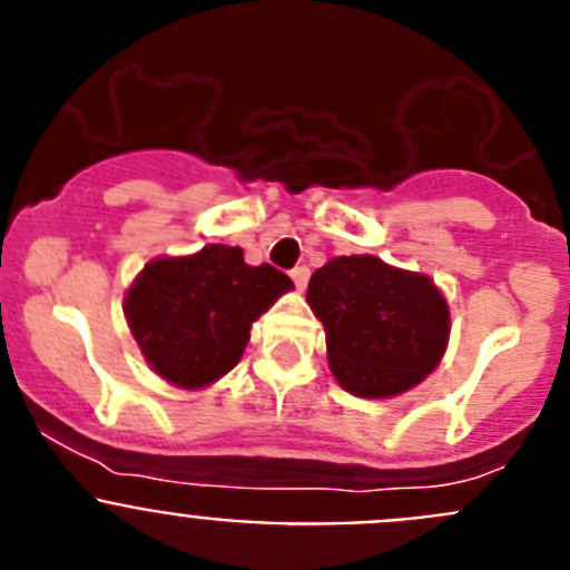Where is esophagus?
<instances>
[{
  "label": "esophagus",
  "instance_id": "esophagus-1",
  "mask_svg": "<svg viewBox=\"0 0 570 570\" xmlns=\"http://www.w3.org/2000/svg\"><path fill=\"white\" fill-rule=\"evenodd\" d=\"M308 276H311V271L305 268V265H296V268L291 271V279H294V285L299 291H305V285H308Z\"/></svg>",
  "mask_w": 570,
  "mask_h": 570
}]
</instances>
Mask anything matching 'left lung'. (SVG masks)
Here are the masks:
<instances>
[{"mask_svg": "<svg viewBox=\"0 0 570 570\" xmlns=\"http://www.w3.org/2000/svg\"><path fill=\"white\" fill-rule=\"evenodd\" d=\"M308 305L328 336V362L345 391L394 396L425 380L448 342V305L428 276L376 256H336L311 276Z\"/></svg>", "mask_w": 570, "mask_h": 570, "instance_id": "left-lung-1", "label": "left lung"}]
</instances>
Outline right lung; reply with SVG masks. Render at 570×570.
Wrapping results in <instances>:
<instances>
[{"mask_svg":"<svg viewBox=\"0 0 570 570\" xmlns=\"http://www.w3.org/2000/svg\"><path fill=\"white\" fill-rule=\"evenodd\" d=\"M291 288L294 282L274 265L250 268L239 248L208 245L194 256L145 265L125 314L156 374L203 387L239 362L250 322Z\"/></svg>","mask_w":570,"mask_h":570,"instance_id":"right-lung-1","label":"right lung"}]
</instances>
